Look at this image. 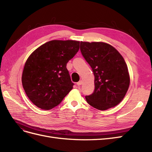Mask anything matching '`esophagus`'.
<instances>
[{
	"instance_id": "34e87169",
	"label": "esophagus",
	"mask_w": 152,
	"mask_h": 152,
	"mask_svg": "<svg viewBox=\"0 0 152 152\" xmlns=\"http://www.w3.org/2000/svg\"><path fill=\"white\" fill-rule=\"evenodd\" d=\"M82 80H80L79 82H78L77 83V85L78 86H80V85H82Z\"/></svg>"
}]
</instances>
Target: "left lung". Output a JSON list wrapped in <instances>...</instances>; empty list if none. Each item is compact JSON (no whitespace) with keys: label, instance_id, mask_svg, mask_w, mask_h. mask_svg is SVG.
I'll list each match as a JSON object with an SVG mask.
<instances>
[{"label":"left lung","instance_id":"left-lung-1","mask_svg":"<svg viewBox=\"0 0 152 152\" xmlns=\"http://www.w3.org/2000/svg\"><path fill=\"white\" fill-rule=\"evenodd\" d=\"M80 51L94 75V90L86 96L87 102L100 110L115 107L124 99L130 84L122 55L111 45L101 42H80Z\"/></svg>","mask_w":152,"mask_h":152}]
</instances>
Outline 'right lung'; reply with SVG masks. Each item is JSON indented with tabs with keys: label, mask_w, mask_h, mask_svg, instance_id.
<instances>
[{
	"label": "right lung",
	"mask_w": 152,
	"mask_h": 152,
	"mask_svg": "<svg viewBox=\"0 0 152 152\" xmlns=\"http://www.w3.org/2000/svg\"><path fill=\"white\" fill-rule=\"evenodd\" d=\"M80 42L54 40L40 45L27 59L22 84L31 102L48 110L56 107L74 84L66 68L69 60L79 50Z\"/></svg>",
	"instance_id": "1"
}]
</instances>
